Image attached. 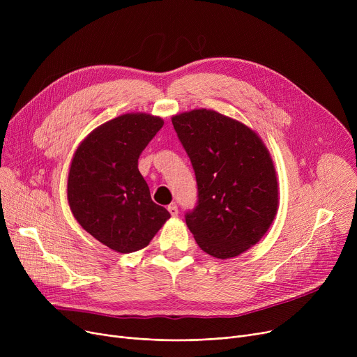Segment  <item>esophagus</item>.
Listing matches in <instances>:
<instances>
[{
	"label": "esophagus",
	"mask_w": 357,
	"mask_h": 357,
	"mask_svg": "<svg viewBox=\"0 0 357 357\" xmlns=\"http://www.w3.org/2000/svg\"><path fill=\"white\" fill-rule=\"evenodd\" d=\"M167 211L169 213H171V215L172 217H176L178 215V205L176 204H171V205H167Z\"/></svg>",
	"instance_id": "1"
}]
</instances>
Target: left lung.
<instances>
[{
  "instance_id": "obj_1",
  "label": "left lung",
  "mask_w": 357,
  "mask_h": 357,
  "mask_svg": "<svg viewBox=\"0 0 357 357\" xmlns=\"http://www.w3.org/2000/svg\"><path fill=\"white\" fill-rule=\"evenodd\" d=\"M198 186L185 214L198 246L217 259L236 257L265 236L278 211V179L269 150L252 128L213 109L172 117Z\"/></svg>"
}]
</instances>
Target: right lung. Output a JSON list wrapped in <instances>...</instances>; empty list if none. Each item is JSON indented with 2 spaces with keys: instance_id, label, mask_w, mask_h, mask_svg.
Masks as SVG:
<instances>
[{
  "instance_id": "add662e5",
  "label": "right lung",
  "mask_w": 357,
  "mask_h": 357,
  "mask_svg": "<svg viewBox=\"0 0 357 357\" xmlns=\"http://www.w3.org/2000/svg\"><path fill=\"white\" fill-rule=\"evenodd\" d=\"M163 120L144 112L112 119L78 146L68 176V202L82 229L107 248H146L171 217L155 204L139 172V156Z\"/></svg>"
}]
</instances>
